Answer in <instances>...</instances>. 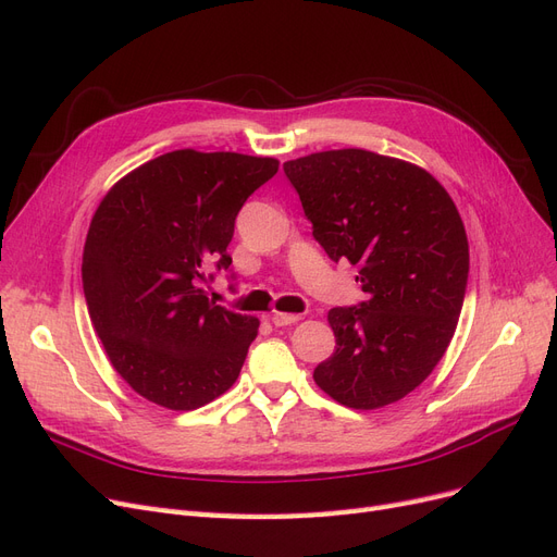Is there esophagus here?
I'll return each mask as SVG.
<instances>
[{
  "mask_svg": "<svg viewBox=\"0 0 557 557\" xmlns=\"http://www.w3.org/2000/svg\"><path fill=\"white\" fill-rule=\"evenodd\" d=\"M297 320H301V315H297V313H272V323L276 325V327H283V325H293V323H297Z\"/></svg>",
  "mask_w": 557,
  "mask_h": 557,
  "instance_id": "esophagus-1",
  "label": "esophagus"
}]
</instances>
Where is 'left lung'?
<instances>
[{"label": "left lung", "instance_id": "left-lung-1", "mask_svg": "<svg viewBox=\"0 0 557 557\" xmlns=\"http://www.w3.org/2000/svg\"><path fill=\"white\" fill-rule=\"evenodd\" d=\"M327 256L358 267L360 307L327 313L336 348L313 369L348 409L387 407L444 358L462 311L469 244L450 195L423 166L364 148L283 164Z\"/></svg>", "mask_w": 557, "mask_h": 557}]
</instances>
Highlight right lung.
Here are the masks:
<instances>
[{
    "instance_id": "obj_1",
    "label": "right lung",
    "mask_w": 557,
    "mask_h": 557,
    "mask_svg": "<svg viewBox=\"0 0 557 557\" xmlns=\"http://www.w3.org/2000/svg\"><path fill=\"white\" fill-rule=\"evenodd\" d=\"M278 160L172 150L117 181L83 248V293L107 358L134 393L193 411L237 381L260 320L209 299V269H230L244 201Z\"/></svg>"
}]
</instances>
